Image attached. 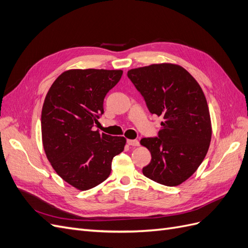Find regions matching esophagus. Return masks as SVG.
<instances>
[{"mask_svg": "<svg viewBox=\"0 0 248 248\" xmlns=\"http://www.w3.org/2000/svg\"><path fill=\"white\" fill-rule=\"evenodd\" d=\"M127 144L132 147H138L140 145V141L138 140H127Z\"/></svg>", "mask_w": 248, "mask_h": 248, "instance_id": "esophagus-1", "label": "esophagus"}]
</instances>
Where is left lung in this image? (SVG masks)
<instances>
[{
  "mask_svg": "<svg viewBox=\"0 0 248 248\" xmlns=\"http://www.w3.org/2000/svg\"><path fill=\"white\" fill-rule=\"evenodd\" d=\"M127 76L150 112L163 119L158 138L140 140L152 157L142 174L162 185H180L198 170L211 141L205 94L191 74L177 64L140 67Z\"/></svg>",
  "mask_w": 248,
  "mask_h": 248,
  "instance_id": "obj_1",
  "label": "left lung"
}]
</instances>
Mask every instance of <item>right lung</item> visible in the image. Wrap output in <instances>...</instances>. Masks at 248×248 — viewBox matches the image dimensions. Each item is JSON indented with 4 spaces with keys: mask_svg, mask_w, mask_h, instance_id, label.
Here are the masks:
<instances>
[{
    "mask_svg": "<svg viewBox=\"0 0 248 248\" xmlns=\"http://www.w3.org/2000/svg\"><path fill=\"white\" fill-rule=\"evenodd\" d=\"M122 70L70 69L54 81L41 112L42 144L52 169L74 188L88 190L107 180L126 139L93 130L103 100Z\"/></svg>",
    "mask_w": 248,
    "mask_h": 248,
    "instance_id": "right-lung-1",
    "label": "right lung"
}]
</instances>
